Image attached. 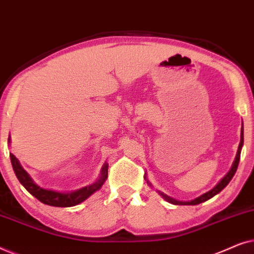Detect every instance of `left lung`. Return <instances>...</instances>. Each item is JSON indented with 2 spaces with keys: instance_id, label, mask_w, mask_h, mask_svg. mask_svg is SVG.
<instances>
[{
  "instance_id": "1",
  "label": "left lung",
  "mask_w": 254,
  "mask_h": 254,
  "mask_svg": "<svg viewBox=\"0 0 254 254\" xmlns=\"http://www.w3.org/2000/svg\"><path fill=\"white\" fill-rule=\"evenodd\" d=\"M243 127H242V133H241V143H239V147H238V151H237V155H236V159H235V162H234V164H232V168H231V170L230 171L228 172V175L224 177L223 179L221 180L220 183L217 184L216 186L214 187L213 190H209V192H207V193H204V194H202V195L201 196H199V197H196V199H194V200H192V201H177V200H175V199H172V197H170V196H168V195H165L164 193H162V192H159V194H161V195L164 197V199L166 200V201H169V202H171V203H173V204H199V203H201V202H204V201H207V200H209L210 197H213L214 195H216L217 193H220L222 190L224 189L225 186L228 185L229 183H230V180L232 179V177L235 176V173H236V171H237V168H238V164H239V159H241V150H242V147H243V143H244V133H243Z\"/></svg>"
}]
</instances>
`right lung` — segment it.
Wrapping results in <instances>:
<instances>
[{
	"mask_svg": "<svg viewBox=\"0 0 254 254\" xmlns=\"http://www.w3.org/2000/svg\"><path fill=\"white\" fill-rule=\"evenodd\" d=\"M10 159H11V164L13 171L16 173V177L18 178L19 183L25 187L27 192L32 194L34 197H37L40 202L53 207H72L83 202V201L88 199L92 193L98 190L107 178V164H105L102 169V176H100V178L97 180L96 183H93L89 186L83 187L81 190H75V192L60 193L55 192V190L41 189V187L36 185V184L32 182V179L30 178V176L27 175V172L22 168V165L19 164L18 159H17L12 154H10Z\"/></svg>",
	"mask_w": 254,
	"mask_h": 254,
	"instance_id": "add662e5",
	"label": "right lung"
}]
</instances>
